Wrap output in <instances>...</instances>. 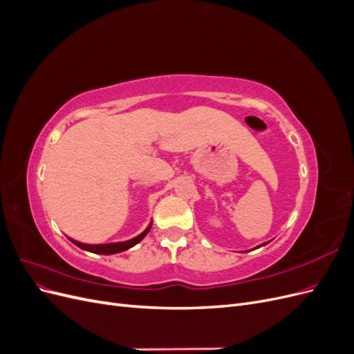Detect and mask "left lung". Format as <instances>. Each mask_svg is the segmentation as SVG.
<instances>
[{"instance_id": "1", "label": "left lung", "mask_w": 354, "mask_h": 354, "mask_svg": "<svg viewBox=\"0 0 354 354\" xmlns=\"http://www.w3.org/2000/svg\"><path fill=\"white\" fill-rule=\"evenodd\" d=\"M263 245H266V243H263ZM263 245H260V246H263Z\"/></svg>"}]
</instances>
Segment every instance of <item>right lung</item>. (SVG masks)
<instances>
[{
	"instance_id": "1",
	"label": "right lung",
	"mask_w": 354,
	"mask_h": 354,
	"mask_svg": "<svg viewBox=\"0 0 354 354\" xmlns=\"http://www.w3.org/2000/svg\"><path fill=\"white\" fill-rule=\"evenodd\" d=\"M152 227V223L149 224V226L146 227L145 232H142L138 236L133 238V239H128V241H124V242H112V243H97V245H91V243H82V242H78V241H73L71 239V242H73L77 246H80L81 250L84 251H90V252H94V254H102V255H112V254H118V252H122V251H127L130 250L131 246L137 245L138 242H140L146 234L149 233V230H151Z\"/></svg>"
}]
</instances>
